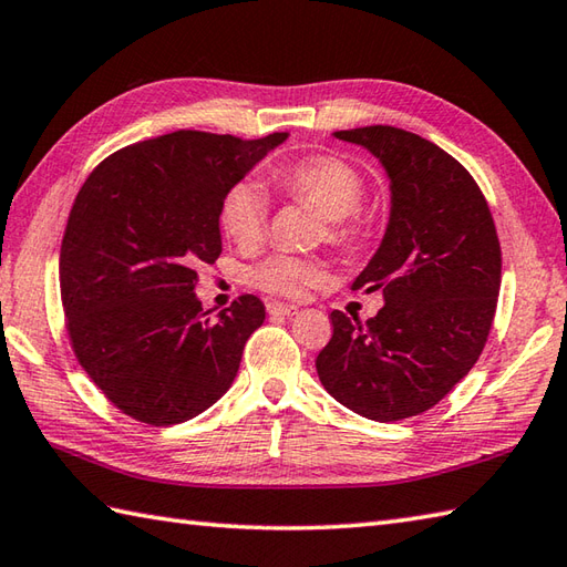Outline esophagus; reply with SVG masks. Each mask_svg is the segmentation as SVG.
I'll return each instance as SVG.
<instances>
[{"mask_svg": "<svg viewBox=\"0 0 567 567\" xmlns=\"http://www.w3.org/2000/svg\"><path fill=\"white\" fill-rule=\"evenodd\" d=\"M299 307L295 305H285V302H268V315L272 317H295Z\"/></svg>", "mask_w": 567, "mask_h": 567, "instance_id": "34e87169", "label": "esophagus"}]
</instances>
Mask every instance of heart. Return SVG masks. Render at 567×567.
I'll list each match as a JSON object with an SVG mask.
<instances>
[{"label":"heart","instance_id":"heart-1","mask_svg":"<svg viewBox=\"0 0 567 567\" xmlns=\"http://www.w3.org/2000/svg\"><path fill=\"white\" fill-rule=\"evenodd\" d=\"M272 179L285 197L309 204L327 216L323 236L336 248L355 250L365 246L375 231V209L363 199L368 189L365 175L341 155L315 153L285 163L275 167ZM268 197L252 179H236L224 192L219 226L236 246L256 248L268 231ZM323 277L327 268L319 260L290 252H272L250 270V282L258 290L285 299H302L311 287L323 282Z\"/></svg>","mask_w":567,"mask_h":567}]
</instances>
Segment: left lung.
Returning a JSON list of instances; mask_svg holds the SVG:
<instances>
[{"label": "left lung", "mask_w": 567, "mask_h": 567, "mask_svg": "<svg viewBox=\"0 0 567 567\" xmlns=\"http://www.w3.org/2000/svg\"><path fill=\"white\" fill-rule=\"evenodd\" d=\"M382 161L392 185L388 231L353 290L384 307L360 321L331 311L317 372L333 400L372 421L429 412L477 363L495 321L502 248L475 177L412 131H336Z\"/></svg>", "instance_id": "1"}]
</instances>
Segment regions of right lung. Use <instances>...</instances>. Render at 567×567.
Here are the masks:
<instances>
[{"label":"right lung","instance_id":"right-lung-1","mask_svg":"<svg viewBox=\"0 0 567 567\" xmlns=\"http://www.w3.org/2000/svg\"><path fill=\"white\" fill-rule=\"evenodd\" d=\"M285 138L179 128L106 155L82 183L60 299L72 353L118 412L173 426L231 388L265 305L240 295L212 317L195 282L221 256L224 192Z\"/></svg>","mask_w":567,"mask_h":567}]
</instances>
